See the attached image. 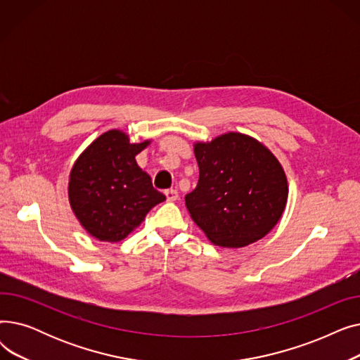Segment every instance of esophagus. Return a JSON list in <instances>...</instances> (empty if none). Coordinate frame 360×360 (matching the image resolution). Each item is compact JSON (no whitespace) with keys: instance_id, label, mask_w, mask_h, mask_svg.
Wrapping results in <instances>:
<instances>
[{"instance_id":"1","label":"esophagus","mask_w":360,"mask_h":360,"mask_svg":"<svg viewBox=\"0 0 360 360\" xmlns=\"http://www.w3.org/2000/svg\"><path fill=\"white\" fill-rule=\"evenodd\" d=\"M165 195H166L167 201H176L178 197H179V194H178L176 190H166V191H165Z\"/></svg>"}]
</instances>
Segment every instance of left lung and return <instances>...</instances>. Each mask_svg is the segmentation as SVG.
<instances>
[{
  "mask_svg": "<svg viewBox=\"0 0 360 360\" xmlns=\"http://www.w3.org/2000/svg\"><path fill=\"white\" fill-rule=\"evenodd\" d=\"M194 155L200 178L185 204L210 242L240 248L266 236L289 194L285 170L271 151L250 136L228 132L195 143Z\"/></svg>",
  "mask_w": 360,
  "mask_h": 360,
  "instance_id": "left-lung-1",
  "label": "left lung"
}]
</instances>
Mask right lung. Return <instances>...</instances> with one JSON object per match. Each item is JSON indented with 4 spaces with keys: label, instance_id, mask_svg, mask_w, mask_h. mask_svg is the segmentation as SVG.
Wrapping results in <instances>:
<instances>
[{
    "label": "right lung",
    "instance_id": "obj_1",
    "mask_svg": "<svg viewBox=\"0 0 360 360\" xmlns=\"http://www.w3.org/2000/svg\"><path fill=\"white\" fill-rule=\"evenodd\" d=\"M150 144L129 143L120 129L103 132L75 160L68 182L70 205L89 235L125 239L153 207L166 200L136 156Z\"/></svg>",
    "mask_w": 360,
    "mask_h": 360
}]
</instances>
